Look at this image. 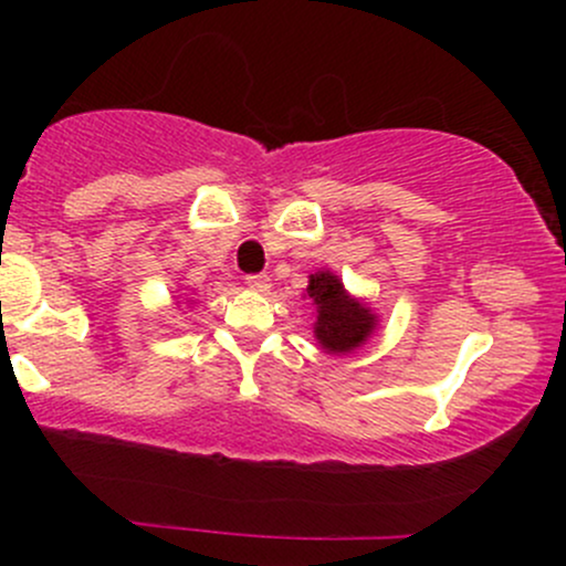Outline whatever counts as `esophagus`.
Masks as SVG:
<instances>
[{
    "label": "esophagus",
    "mask_w": 566,
    "mask_h": 566,
    "mask_svg": "<svg viewBox=\"0 0 566 566\" xmlns=\"http://www.w3.org/2000/svg\"><path fill=\"white\" fill-rule=\"evenodd\" d=\"M247 287L255 292H269L271 290V276L269 274H250L247 276Z\"/></svg>",
    "instance_id": "1"
}]
</instances>
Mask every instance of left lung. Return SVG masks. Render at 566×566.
Wrapping results in <instances>:
<instances>
[{"instance_id": "1", "label": "left lung", "mask_w": 566, "mask_h": 566, "mask_svg": "<svg viewBox=\"0 0 566 566\" xmlns=\"http://www.w3.org/2000/svg\"><path fill=\"white\" fill-rule=\"evenodd\" d=\"M308 297L316 303V340L327 350L343 354L354 350L365 343V337L373 333L375 316L369 314L367 305L350 301L343 290V282L329 271H319L311 276Z\"/></svg>"}]
</instances>
